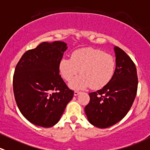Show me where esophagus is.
Masks as SVG:
<instances>
[{
	"label": "esophagus",
	"mask_w": 150,
	"mask_h": 150,
	"mask_svg": "<svg viewBox=\"0 0 150 150\" xmlns=\"http://www.w3.org/2000/svg\"><path fill=\"white\" fill-rule=\"evenodd\" d=\"M79 94H80L79 91H74V95H75V96H78Z\"/></svg>",
	"instance_id": "esophagus-1"
}]
</instances>
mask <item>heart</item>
<instances>
[{
    "mask_svg": "<svg viewBox=\"0 0 150 150\" xmlns=\"http://www.w3.org/2000/svg\"><path fill=\"white\" fill-rule=\"evenodd\" d=\"M116 62L110 55L100 50L85 47L72 52L70 58H63L59 62L61 75L70 81L77 74L81 73L69 84L72 89L92 87L100 89L105 86L114 76Z\"/></svg>",
    "mask_w": 150,
    "mask_h": 150,
    "instance_id": "b5f03b06",
    "label": "heart"
}]
</instances>
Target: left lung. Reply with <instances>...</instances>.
Listing matches in <instances>:
<instances>
[{
  "label": "left lung",
  "instance_id": "obj_1",
  "mask_svg": "<svg viewBox=\"0 0 150 150\" xmlns=\"http://www.w3.org/2000/svg\"><path fill=\"white\" fill-rule=\"evenodd\" d=\"M116 68L110 82L95 92L89 93L90 102L85 107L88 122L100 128L114 125L122 120L136 96L138 77L136 66L120 47L114 46Z\"/></svg>",
  "mask_w": 150,
  "mask_h": 150
}]
</instances>
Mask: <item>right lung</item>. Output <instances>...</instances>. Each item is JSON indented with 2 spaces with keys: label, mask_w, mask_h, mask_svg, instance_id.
Segmentation results:
<instances>
[{
  "label": "right lung",
  "mask_w": 150,
  "mask_h": 150,
  "mask_svg": "<svg viewBox=\"0 0 150 150\" xmlns=\"http://www.w3.org/2000/svg\"><path fill=\"white\" fill-rule=\"evenodd\" d=\"M67 49L64 42H42L26 51L16 66V103L23 117L35 125H55L73 97L74 91L59 75V62Z\"/></svg>",
  "instance_id": "right-lung-1"
}]
</instances>
